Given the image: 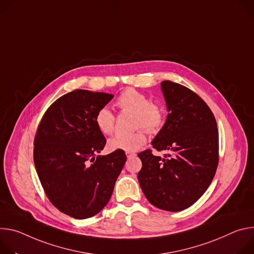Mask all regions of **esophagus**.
Segmentation results:
<instances>
[{"label":"esophagus","mask_w":254,"mask_h":254,"mask_svg":"<svg viewBox=\"0 0 254 254\" xmlns=\"http://www.w3.org/2000/svg\"><path fill=\"white\" fill-rule=\"evenodd\" d=\"M126 155H127V157H128V158H130V157L135 156V155H136V153H135V152H131V151H127V152H126Z\"/></svg>","instance_id":"34e87169"}]
</instances>
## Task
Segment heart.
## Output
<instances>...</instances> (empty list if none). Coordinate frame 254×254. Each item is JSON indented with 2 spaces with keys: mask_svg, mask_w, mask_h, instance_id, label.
<instances>
[{
  "mask_svg": "<svg viewBox=\"0 0 254 254\" xmlns=\"http://www.w3.org/2000/svg\"><path fill=\"white\" fill-rule=\"evenodd\" d=\"M116 106L122 113H133V126L136 131L118 134L109 140L111 150L135 151L146 143V131L158 132L165 123V110L159 103L151 101L145 94L129 88L123 91L116 100ZM95 123L104 135H111L115 130L116 117L108 108L100 109L95 116Z\"/></svg>",
  "mask_w": 254,
  "mask_h": 254,
  "instance_id": "b5f03b06",
  "label": "heart"
}]
</instances>
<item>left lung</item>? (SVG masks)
I'll list each match as a JSON object with an SVG mask.
<instances>
[{"instance_id": "1", "label": "left lung", "mask_w": 254, "mask_h": 254, "mask_svg": "<svg viewBox=\"0 0 254 254\" xmlns=\"http://www.w3.org/2000/svg\"><path fill=\"white\" fill-rule=\"evenodd\" d=\"M166 102L165 124L151 149L138 154L142 168L139 185L153 206L171 212L183 211L198 201L209 188L219 162V133L213 112L189 88L172 80L161 81Z\"/></svg>"}]
</instances>
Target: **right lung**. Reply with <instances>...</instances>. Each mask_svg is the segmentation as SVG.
Instances as JSON below:
<instances>
[{"label":"right lung","instance_id":"right-lung-1","mask_svg":"<svg viewBox=\"0 0 254 254\" xmlns=\"http://www.w3.org/2000/svg\"><path fill=\"white\" fill-rule=\"evenodd\" d=\"M113 97L71 91L49 106L36 130L33 157L45 194L55 208L75 219L93 217L108 204L127 160L122 150L97 156L106 138L95 116Z\"/></svg>","mask_w":254,"mask_h":254}]
</instances>
